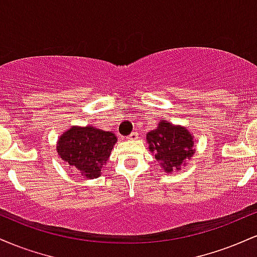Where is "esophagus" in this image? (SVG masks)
<instances>
[{"label": "esophagus", "mask_w": 257, "mask_h": 257, "mask_svg": "<svg viewBox=\"0 0 257 257\" xmlns=\"http://www.w3.org/2000/svg\"><path fill=\"white\" fill-rule=\"evenodd\" d=\"M138 137H139V134H138L137 132H135V133H132L131 135H128V137H126V139H128V140H137Z\"/></svg>", "instance_id": "34e87169"}]
</instances>
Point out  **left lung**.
Masks as SVG:
<instances>
[{"instance_id": "8db88e82", "label": "left lung", "mask_w": 257, "mask_h": 257, "mask_svg": "<svg viewBox=\"0 0 257 257\" xmlns=\"http://www.w3.org/2000/svg\"><path fill=\"white\" fill-rule=\"evenodd\" d=\"M146 141L150 152L166 173L181 170L196 152V140L187 126L173 124L167 119H161L157 128L147 133Z\"/></svg>"}]
</instances>
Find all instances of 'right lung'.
Returning a JSON list of instances; mask_svg holds the SVG:
<instances>
[{"mask_svg": "<svg viewBox=\"0 0 257 257\" xmlns=\"http://www.w3.org/2000/svg\"><path fill=\"white\" fill-rule=\"evenodd\" d=\"M116 143L117 137L112 132L94 125H72L58 139L57 152L71 172L84 179H96L101 175Z\"/></svg>", "mask_w": 257, "mask_h": 257, "instance_id": "1", "label": "right lung"}]
</instances>
